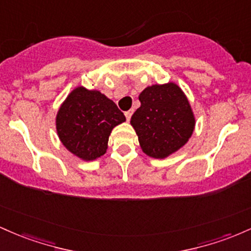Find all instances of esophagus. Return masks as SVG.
<instances>
[{"mask_svg":"<svg viewBox=\"0 0 251 251\" xmlns=\"http://www.w3.org/2000/svg\"><path fill=\"white\" fill-rule=\"evenodd\" d=\"M133 110H129V111H126L125 112V115H126V121H130V118H131V115H133Z\"/></svg>","mask_w":251,"mask_h":251,"instance_id":"34e87169","label":"esophagus"}]
</instances>
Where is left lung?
<instances>
[{"label": "left lung", "instance_id": "obj_1", "mask_svg": "<svg viewBox=\"0 0 251 251\" xmlns=\"http://www.w3.org/2000/svg\"><path fill=\"white\" fill-rule=\"evenodd\" d=\"M141 106L131 116L142 151L163 159L181 148L194 129L192 109L174 83L151 85L139 96Z\"/></svg>", "mask_w": 251, "mask_h": 251}]
</instances>
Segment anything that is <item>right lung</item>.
Instances as JSON below:
<instances>
[{
    "label": "right lung",
    "instance_id": "add662e5",
    "mask_svg": "<svg viewBox=\"0 0 251 251\" xmlns=\"http://www.w3.org/2000/svg\"><path fill=\"white\" fill-rule=\"evenodd\" d=\"M117 105L100 91L75 89L57 115V131L63 145L83 160L105 154L112 128L125 122Z\"/></svg>",
    "mask_w": 251,
    "mask_h": 251
}]
</instances>
